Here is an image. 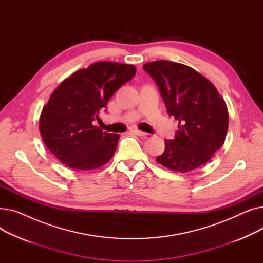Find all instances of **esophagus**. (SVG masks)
<instances>
[{
  "mask_svg": "<svg viewBox=\"0 0 263 263\" xmlns=\"http://www.w3.org/2000/svg\"><path fill=\"white\" fill-rule=\"evenodd\" d=\"M133 133L136 134L137 136H141V137H146L147 136L146 132H143V131H140V130H133Z\"/></svg>",
  "mask_w": 263,
  "mask_h": 263,
  "instance_id": "esophagus-1",
  "label": "esophagus"
}]
</instances>
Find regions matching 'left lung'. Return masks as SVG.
Wrapping results in <instances>:
<instances>
[{"mask_svg":"<svg viewBox=\"0 0 263 263\" xmlns=\"http://www.w3.org/2000/svg\"><path fill=\"white\" fill-rule=\"evenodd\" d=\"M143 69L154 79L168 115L180 123L174 140H165V150L157 162L179 173L205 164L226 139L225 101L209 80L183 64L157 61Z\"/></svg>","mask_w":263,"mask_h":263,"instance_id":"left-lung-1","label":"left lung"}]
</instances>
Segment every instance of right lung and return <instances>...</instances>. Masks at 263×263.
Listing matches in <instances>:
<instances>
[{
  "instance_id": "right-lung-1",
  "label": "right lung",
  "mask_w": 263,
  "mask_h": 263,
  "mask_svg": "<svg viewBox=\"0 0 263 263\" xmlns=\"http://www.w3.org/2000/svg\"><path fill=\"white\" fill-rule=\"evenodd\" d=\"M135 72L132 65L95 63L53 91L41 112L39 129L48 149L66 166L90 171L112 159L119 135L103 132L92 121L99 119V110Z\"/></svg>"
}]
</instances>
